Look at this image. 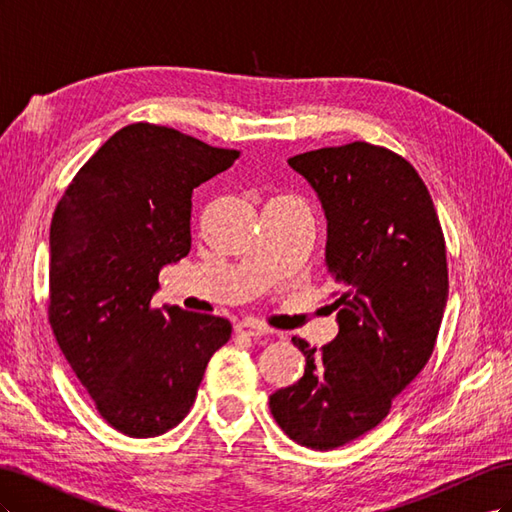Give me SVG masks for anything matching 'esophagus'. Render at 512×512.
I'll use <instances>...</instances> for the list:
<instances>
[{
    "label": "esophagus",
    "instance_id": "esophagus-1",
    "mask_svg": "<svg viewBox=\"0 0 512 512\" xmlns=\"http://www.w3.org/2000/svg\"><path fill=\"white\" fill-rule=\"evenodd\" d=\"M235 331L241 333V335H247V337H265V335L271 333V331L265 327V324H260V322H256V320H241V322H237Z\"/></svg>",
    "mask_w": 512,
    "mask_h": 512
}]
</instances>
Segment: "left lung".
I'll use <instances>...</instances> for the list:
<instances>
[{"instance_id": "obj_1", "label": "left lung", "mask_w": 512, "mask_h": 512, "mask_svg": "<svg viewBox=\"0 0 512 512\" xmlns=\"http://www.w3.org/2000/svg\"><path fill=\"white\" fill-rule=\"evenodd\" d=\"M288 164L327 215L339 333L320 350L292 337L305 374L269 408L290 440L331 451L380 425L427 365L448 299L446 245L427 185L399 153L354 141Z\"/></svg>"}]
</instances>
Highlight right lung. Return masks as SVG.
<instances>
[{
  "instance_id": "right-lung-1",
  "label": "right lung",
  "mask_w": 512,
  "mask_h": 512,
  "mask_svg": "<svg viewBox=\"0 0 512 512\" xmlns=\"http://www.w3.org/2000/svg\"><path fill=\"white\" fill-rule=\"evenodd\" d=\"M237 149L156 123L115 132L76 173L51 222L49 322L104 421L130 438L162 436L190 412L220 316L151 307L164 265L190 254L192 192Z\"/></svg>"
}]
</instances>
